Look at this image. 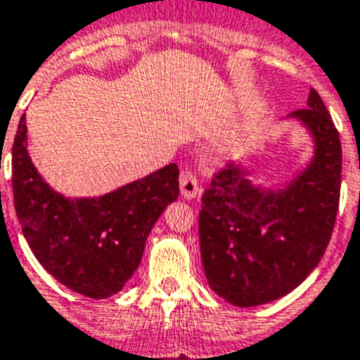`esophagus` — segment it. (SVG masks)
<instances>
[{
    "label": "esophagus",
    "mask_w": 360,
    "mask_h": 360,
    "mask_svg": "<svg viewBox=\"0 0 360 360\" xmlns=\"http://www.w3.org/2000/svg\"><path fill=\"white\" fill-rule=\"evenodd\" d=\"M179 186H181V195L185 199H195L201 192L198 185V179H195V175H192L190 172H185V174L181 175V181H179Z\"/></svg>",
    "instance_id": "obj_1"
}]
</instances>
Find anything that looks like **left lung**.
Wrapping results in <instances>:
<instances>
[{
    "label": "left lung",
    "mask_w": 360,
    "mask_h": 360,
    "mask_svg": "<svg viewBox=\"0 0 360 360\" xmlns=\"http://www.w3.org/2000/svg\"><path fill=\"white\" fill-rule=\"evenodd\" d=\"M311 139L309 161L291 177L265 186L241 161L205 190L199 245L205 276L217 297L255 307L285 297L319 265L339 210L342 148L331 115L315 89L292 111Z\"/></svg>",
    "instance_id": "obj_1"
}]
</instances>
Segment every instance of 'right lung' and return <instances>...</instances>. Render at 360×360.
Returning a JSON list of instances; mask_svg holds the SVG:
<instances>
[{"label": "right lung", "instance_id": "add662e5", "mask_svg": "<svg viewBox=\"0 0 360 360\" xmlns=\"http://www.w3.org/2000/svg\"><path fill=\"white\" fill-rule=\"evenodd\" d=\"M177 177L172 162L108 194L68 198L27 152L25 115L12 144L14 208L32 255L65 288L96 300L117 295L134 276L153 225L179 195Z\"/></svg>", "mask_w": 360, "mask_h": 360}]
</instances>
